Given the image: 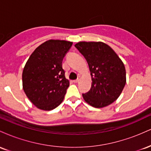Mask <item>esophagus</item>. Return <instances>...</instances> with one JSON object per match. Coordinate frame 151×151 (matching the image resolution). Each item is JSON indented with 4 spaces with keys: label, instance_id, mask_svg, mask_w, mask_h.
<instances>
[{
    "label": "esophagus",
    "instance_id": "34e87169",
    "mask_svg": "<svg viewBox=\"0 0 151 151\" xmlns=\"http://www.w3.org/2000/svg\"><path fill=\"white\" fill-rule=\"evenodd\" d=\"M79 79H80V77H79L77 78V79H75V80H74V81H73V82H74V83H77L78 81H79Z\"/></svg>",
    "mask_w": 151,
    "mask_h": 151
}]
</instances>
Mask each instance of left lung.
<instances>
[{"label":"left lung","instance_id":"obj_1","mask_svg":"<svg viewBox=\"0 0 151 151\" xmlns=\"http://www.w3.org/2000/svg\"><path fill=\"white\" fill-rule=\"evenodd\" d=\"M75 47L85 58L91 72V89L82 93L95 108L106 106L119 98L125 86L126 69L116 53L101 42H79Z\"/></svg>","mask_w":151,"mask_h":151}]
</instances>
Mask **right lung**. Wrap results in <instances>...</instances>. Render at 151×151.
Segmentation results:
<instances>
[{
  "label": "right lung",
  "instance_id": "1",
  "mask_svg": "<svg viewBox=\"0 0 151 151\" xmlns=\"http://www.w3.org/2000/svg\"><path fill=\"white\" fill-rule=\"evenodd\" d=\"M72 42L50 40L37 47L22 72V88L38 109L50 111L63 101L70 81L66 79L62 60Z\"/></svg>",
  "mask_w": 151,
  "mask_h": 151
}]
</instances>
